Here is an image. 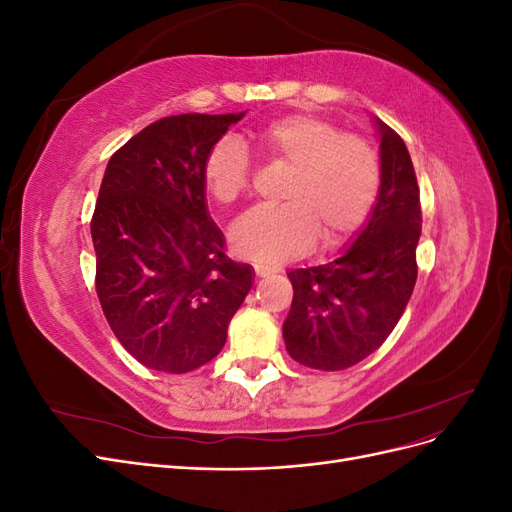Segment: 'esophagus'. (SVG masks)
I'll return each mask as SVG.
<instances>
[{"label":"esophagus","instance_id":"esophagus-1","mask_svg":"<svg viewBox=\"0 0 512 512\" xmlns=\"http://www.w3.org/2000/svg\"><path fill=\"white\" fill-rule=\"evenodd\" d=\"M271 275V271L269 269H265V267H256V277L260 280V277H269Z\"/></svg>","mask_w":512,"mask_h":512}]
</instances>
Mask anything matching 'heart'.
<instances>
[{"mask_svg":"<svg viewBox=\"0 0 512 512\" xmlns=\"http://www.w3.org/2000/svg\"><path fill=\"white\" fill-rule=\"evenodd\" d=\"M256 145L271 164L288 168L280 190L284 205L256 207L230 228V245L241 258L275 267L322 245L350 239L374 211L382 166L376 149L337 123L307 113L269 121ZM252 179V158L237 138H222L207 153L203 183L220 205L239 200Z\"/></svg>","mask_w":512,"mask_h":512,"instance_id":"obj_1","label":"heart"}]
</instances>
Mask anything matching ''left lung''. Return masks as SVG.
I'll use <instances>...</instances> for the list:
<instances>
[{
  "instance_id": "1",
  "label": "left lung",
  "mask_w": 512,
  "mask_h": 512,
  "mask_svg": "<svg viewBox=\"0 0 512 512\" xmlns=\"http://www.w3.org/2000/svg\"><path fill=\"white\" fill-rule=\"evenodd\" d=\"M382 185L356 239L327 265L288 273L294 297L284 342L294 361L322 371L361 363L391 335L416 284L421 196L401 136L376 119Z\"/></svg>"
}]
</instances>
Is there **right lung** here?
Wrapping results in <instances>:
<instances>
[{
	"label": "right lung",
	"mask_w": 512,
	"mask_h": 512,
	"mask_svg": "<svg viewBox=\"0 0 512 512\" xmlns=\"http://www.w3.org/2000/svg\"><path fill=\"white\" fill-rule=\"evenodd\" d=\"M245 113L153 121L108 160L91 239L96 292L119 344L138 363L185 374L226 344L254 269L224 254L207 211L203 164Z\"/></svg>",
	"instance_id": "right-lung-1"
}]
</instances>
